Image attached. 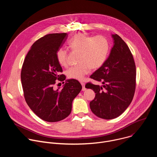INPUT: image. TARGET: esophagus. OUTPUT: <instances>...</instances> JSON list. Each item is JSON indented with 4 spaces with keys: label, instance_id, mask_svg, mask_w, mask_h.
Instances as JSON below:
<instances>
[{
    "label": "esophagus",
    "instance_id": "obj_1",
    "mask_svg": "<svg viewBox=\"0 0 157 157\" xmlns=\"http://www.w3.org/2000/svg\"><path fill=\"white\" fill-rule=\"evenodd\" d=\"M81 85H82V91H85V90H86V87H85V84H84V82H81Z\"/></svg>",
    "mask_w": 157,
    "mask_h": 157
}]
</instances>
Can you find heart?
<instances>
[{
    "label": "heart",
    "mask_w": 157,
    "mask_h": 157,
    "mask_svg": "<svg viewBox=\"0 0 157 157\" xmlns=\"http://www.w3.org/2000/svg\"><path fill=\"white\" fill-rule=\"evenodd\" d=\"M68 47L73 52H78V64L71 66L66 74L70 79L82 80L89 69L96 70L101 67L107 59L110 44L107 39L102 36H88L84 33L75 35L68 42ZM68 52L62 48L56 53L59 65L67 64Z\"/></svg>",
    "instance_id": "1"
}]
</instances>
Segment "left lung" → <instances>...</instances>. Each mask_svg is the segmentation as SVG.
Wrapping results in <instances>:
<instances>
[{
    "label": "left lung",
    "mask_w": 157,
    "mask_h": 157,
    "mask_svg": "<svg viewBox=\"0 0 157 157\" xmlns=\"http://www.w3.org/2000/svg\"><path fill=\"white\" fill-rule=\"evenodd\" d=\"M114 46L104 64L90 78L102 86L87 82L85 87L93 89L94 99L91 110L98 117L113 119L121 115L131 103L136 87V67L133 55L125 42L113 35Z\"/></svg>",
    "instance_id": "1"
}]
</instances>
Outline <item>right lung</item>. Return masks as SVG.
Wrapping results in <instances>:
<instances>
[{"label":"right lung","mask_w":157,"mask_h":157,"mask_svg":"<svg viewBox=\"0 0 157 157\" xmlns=\"http://www.w3.org/2000/svg\"><path fill=\"white\" fill-rule=\"evenodd\" d=\"M68 34L51 33L39 38L28 52L22 65L21 81L26 102L42 120L55 122L68 117L72 102L82 86L76 79L67 80L64 87L57 90L54 86L66 79L61 66L56 58Z\"/></svg>","instance_id":"add662e5"}]
</instances>
